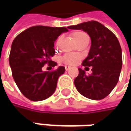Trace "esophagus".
Listing matches in <instances>:
<instances>
[{
	"mask_svg": "<svg viewBox=\"0 0 131 131\" xmlns=\"http://www.w3.org/2000/svg\"><path fill=\"white\" fill-rule=\"evenodd\" d=\"M69 69H70V67H69V66H65V70H66V71H68Z\"/></svg>",
	"mask_w": 131,
	"mask_h": 131,
	"instance_id": "esophagus-1",
	"label": "esophagus"
}]
</instances>
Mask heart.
I'll use <instances>...</instances> for the list:
<instances>
[{
    "label": "heart",
    "instance_id": "obj_1",
    "mask_svg": "<svg viewBox=\"0 0 131 131\" xmlns=\"http://www.w3.org/2000/svg\"><path fill=\"white\" fill-rule=\"evenodd\" d=\"M73 37H74V40L77 42L78 40L83 39L84 38H88V36L85 33L83 32V31H76L73 34ZM58 42H59V40H57V44L58 43ZM80 59H81V57L79 55L72 54V53H67V54H64L61 58V61L62 62L67 64L74 65L79 61Z\"/></svg>",
    "mask_w": 131,
    "mask_h": 131
}]
</instances>
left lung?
Wrapping results in <instances>:
<instances>
[{"mask_svg":"<svg viewBox=\"0 0 131 131\" xmlns=\"http://www.w3.org/2000/svg\"><path fill=\"white\" fill-rule=\"evenodd\" d=\"M67 28L83 30L91 39L90 51L82 64L85 68L92 67L93 73L88 76L84 70L79 68V74L74 80L77 91L91 100L104 98L118 83L122 67L121 48L117 38L97 21L83 22Z\"/></svg>","mask_w":131,"mask_h":131,"instance_id":"obj_1","label":"left lung"}]
</instances>
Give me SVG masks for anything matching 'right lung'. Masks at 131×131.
<instances>
[{
	"label": "right lung",
	"mask_w": 131,
	"mask_h": 131,
	"mask_svg": "<svg viewBox=\"0 0 131 131\" xmlns=\"http://www.w3.org/2000/svg\"><path fill=\"white\" fill-rule=\"evenodd\" d=\"M67 31L65 27L34 26L13 40L9 57L13 79L21 93L30 100H44L55 91L58 78L65 68L59 67L54 71H43L42 67L46 64L57 65L51 60L54 41L62 33Z\"/></svg>",
	"instance_id": "right-lung-1"
}]
</instances>
